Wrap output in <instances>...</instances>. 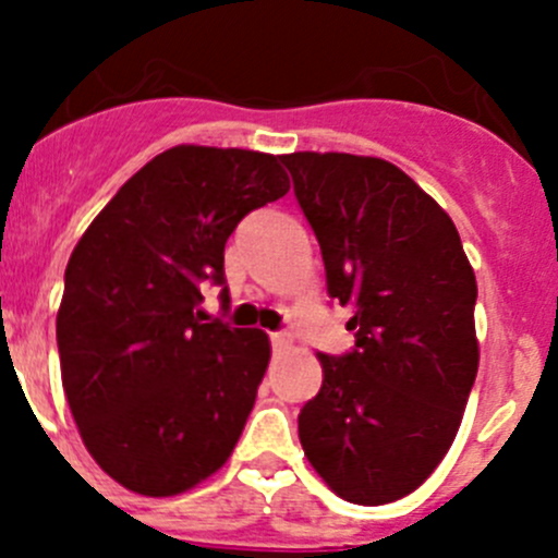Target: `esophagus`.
Listing matches in <instances>:
<instances>
[{
	"mask_svg": "<svg viewBox=\"0 0 558 558\" xmlns=\"http://www.w3.org/2000/svg\"><path fill=\"white\" fill-rule=\"evenodd\" d=\"M291 345V335H286V331H275L272 335V348L275 351H283V348Z\"/></svg>",
	"mask_w": 558,
	"mask_h": 558,
	"instance_id": "esophagus-1",
	"label": "esophagus"
}]
</instances>
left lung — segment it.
Returning <instances> with one entry per match:
<instances>
[{
  "label": "left lung",
  "mask_w": 558,
  "mask_h": 558,
  "mask_svg": "<svg viewBox=\"0 0 558 558\" xmlns=\"http://www.w3.org/2000/svg\"><path fill=\"white\" fill-rule=\"evenodd\" d=\"M318 238L329 296L356 348L318 353L324 384L300 442L353 505L408 497L451 448L477 375V283L451 216L391 161L280 156Z\"/></svg>",
  "instance_id": "8db88e82"
}]
</instances>
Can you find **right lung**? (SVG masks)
Instances as JSON below:
<instances>
[{"mask_svg": "<svg viewBox=\"0 0 558 558\" xmlns=\"http://www.w3.org/2000/svg\"><path fill=\"white\" fill-rule=\"evenodd\" d=\"M289 189L272 154L174 145L77 240L56 315L61 384L83 446L129 492H189L238 446L269 337L205 324L199 286L223 283L229 234Z\"/></svg>", "mask_w": 558, "mask_h": 558, "instance_id": "obj_1", "label": "right lung"}]
</instances>
